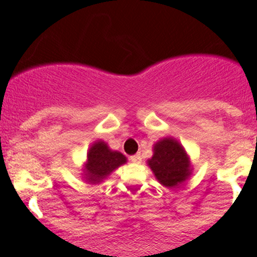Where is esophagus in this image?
I'll use <instances>...</instances> for the list:
<instances>
[{
    "instance_id": "34e87169",
    "label": "esophagus",
    "mask_w": 257,
    "mask_h": 257,
    "mask_svg": "<svg viewBox=\"0 0 257 257\" xmlns=\"http://www.w3.org/2000/svg\"><path fill=\"white\" fill-rule=\"evenodd\" d=\"M131 161L134 162V164H140V162L142 161V158H141L140 153H137V155H134V156H131Z\"/></svg>"
}]
</instances>
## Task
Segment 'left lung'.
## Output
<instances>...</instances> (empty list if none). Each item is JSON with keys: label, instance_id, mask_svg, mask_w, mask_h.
<instances>
[{"label": "left lung", "instance_id": "left-lung-1", "mask_svg": "<svg viewBox=\"0 0 257 257\" xmlns=\"http://www.w3.org/2000/svg\"><path fill=\"white\" fill-rule=\"evenodd\" d=\"M148 166L158 183L166 188L183 184L191 174L190 161L185 150L174 138H164L153 146V156Z\"/></svg>", "mask_w": 257, "mask_h": 257}]
</instances>
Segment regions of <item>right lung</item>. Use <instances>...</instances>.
Listing matches in <instances>:
<instances>
[{
    "mask_svg": "<svg viewBox=\"0 0 257 257\" xmlns=\"http://www.w3.org/2000/svg\"><path fill=\"white\" fill-rule=\"evenodd\" d=\"M125 156L117 151H111L102 141L95 142L87 153L85 165V179L90 184L101 183L115 169L125 164Z\"/></svg>",
    "mask_w": 257,
    "mask_h": 257,
    "instance_id": "add662e5",
    "label": "right lung"
}]
</instances>
